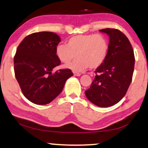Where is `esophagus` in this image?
Returning a JSON list of instances; mask_svg holds the SVG:
<instances>
[{
	"mask_svg": "<svg viewBox=\"0 0 148 148\" xmlns=\"http://www.w3.org/2000/svg\"><path fill=\"white\" fill-rule=\"evenodd\" d=\"M74 75H75V76H80L81 75V73H79L74 72Z\"/></svg>",
	"mask_w": 148,
	"mask_h": 148,
	"instance_id": "1",
	"label": "esophagus"
}]
</instances>
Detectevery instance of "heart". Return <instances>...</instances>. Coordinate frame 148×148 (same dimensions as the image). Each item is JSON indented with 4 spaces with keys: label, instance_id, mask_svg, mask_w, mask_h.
<instances>
[{
    "label": "heart",
    "instance_id": "b5f03b06",
    "mask_svg": "<svg viewBox=\"0 0 148 148\" xmlns=\"http://www.w3.org/2000/svg\"><path fill=\"white\" fill-rule=\"evenodd\" d=\"M109 45L102 34H79L68 40L67 44H58L55 55L61 62L69 63L76 57L74 62L65 66L75 72H81L88 67L98 68L104 63L108 53Z\"/></svg>",
    "mask_w": 148,
    "mask_h": 148
}]
</instances>
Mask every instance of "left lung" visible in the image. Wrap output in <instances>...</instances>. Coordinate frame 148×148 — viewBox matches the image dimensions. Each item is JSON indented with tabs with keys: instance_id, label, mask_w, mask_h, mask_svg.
Segmentation results:
<instances>
[{
	"instance_id": "1",
	"label": "left lung",
	"mask_w": 148,
	"mask_h": 148,
	"mask_svg": "<svg viewBox=\"0 0 148 148\" xmlns=\"http://www.w3.org/2000/svg\"><path fill=\"white\" fill-rule=\"evenodd\" d=\"M109 37L104 63L97 68L91 86L85 91L89 101L100 107L118 103L126 94L132 79L135 58L129 39L117 29H100Z\"/></svg>"
}]
</instances>
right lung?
<instances>
[{"label": "right lung", "mask_w": 148, "mask_h": 148, "mask_svg": "<svg viewBox=\"0 0 148 148\" xmlns=\"http://www.w3.org/2000/svg\"><path fill=\"white\" fill-rule=\"evenodd\" d=\"M61 41L57 34L40 32L25 37L18 46L14 57V73L22 93L36 105L50 103L60 95L66 81L73 73L70 69H60L55 48Z\"/></svg>", "instance_id": "obj_1"}]
</instances>
